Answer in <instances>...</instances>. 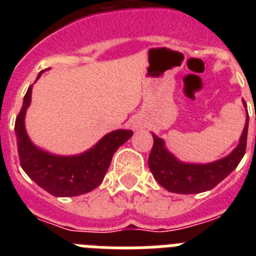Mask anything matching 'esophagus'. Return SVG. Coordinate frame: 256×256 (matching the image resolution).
I'll use <instances>...</instances> for the list:
<instances>
[{"label": "esophagus", "instance_id": "esophagus-1", "mask_svg": "<svg viewBox=\"0 0 256 256\" xmlns=\"http://www.w3.org/2000/svg\"><path fill=\"white\" fill-rule=\"evenodd\" d=\"M141 126H142L141 122H138V120H134L132 123V128H133V130H138V128H141Z\"/></svg>", "mask_w": 256, "mask_h": 256}]
</instances>
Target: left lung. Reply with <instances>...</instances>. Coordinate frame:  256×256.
Returning a JSON list of instances; mask_svg holds the SVG:
<instances>
[{"instance_id":"1","label":"left lung","mask_w":256,"mask_h":256,"mask_svg":"<svg viewBox=\"0 0 256 256\" xmlns=\"http://www.w3.org/2000/svg\"><path fill=\"white\" fill-rule=\"evenodd\" d=\"M245 104V102H244ZM248 115L238 144L230 155L208 164L182 162L165 148V144L152 134L154 144L148 156V168L160 186L174 194H200L209 191L234 170L245 155Z\"/></svg>"}]
</instances>
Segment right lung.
Wrapping results in <instances>:
<instances>
[{"instance_id":"1","label":"right lung","mask_w":256,"mask_h":256,"mask_svg":"<svg viewBox=\"0 0 256 256\" xmlns=\"http://www.w3.org/2000/svg\"><path fill=\"white\" fill-rule=\"evenodd\" d=\"M40 72L37 79L40 78ZM32 100V86L28 88L15 122L18 154L20 165L32 180L44 191L58 198L78 196L100 186L112 155L133 136L132 130H118L104 136L100 141L80 155H52L37 148L26 134L24 119Z\"/></svg>"}]
</instances>
